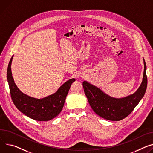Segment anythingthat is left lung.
Here are the masks:
<instances>
[{
    "label": "left lung",
    "mask_w": 153,
    "mask_h": 153,
    "mask_svg": "<svg viewBox=\"0 0 153 153\" xmlns=\"http://www.w3.org/2000/svg\"><path fill=\"white\" fill-rule=\"evenodd\" d=\"M143 60L144 71L140 87L135 93L124 98H114L107 94L100 88L84 81L82 85L88 103L97 115L107 120L120 121L132 112L143 98L147 87L146 65L143 58Z\"/></svg>",
    "instance_id": "1"
}]
</instances>
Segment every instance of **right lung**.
<instances>
[{
	"label": "right lung",
	"mask_w": 153,
	"mask_h": 153,
	"mask_svg": "<svg viewBox=\"0 0 153 153\" xmlns=\"http://www.w3.org/2000/svg\"><path fill=\"white\" fill-rule=\"evenodd\" d=\"M12 56L7 69V80L12 101L21 112L39 121H47L56 117L63 107L66 97L74 78L69 79L54 93L43 98H35L22 93L16 86L12 76Z\"/></svg>",
	"instance_id": "obj_1"
}]
</instances>
